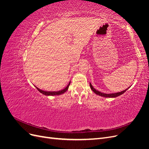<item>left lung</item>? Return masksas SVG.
<instances>
[{
    "mask_svg": "<svg viewBox=\"0 0 149 149\" xmlns=\"http://www.w3.org/2000/svg\"><path fill=\"white\" fill-rule=\"evenodd\" d=\"M90 88H91V90H92V91H93L94 93H96V94H97V95H99V96H102V97H118V96L121 95V94H123V93H124L128 89V88H128L127 89H126L124 90V91H121V92H119V93H111V94H106V93H101V92H100V91H98L97 90L94 89V88L93 87V86L91 85V83H90Z\"/></svg>",
    "mask_w": 149,
    "mask_h": 149,
    "instance_id": "obj_1",
    "label": "left lung"
}]
</instances>
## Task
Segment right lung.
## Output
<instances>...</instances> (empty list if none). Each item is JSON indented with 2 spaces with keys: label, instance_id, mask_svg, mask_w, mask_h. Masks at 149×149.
Returning a JSON list of instances; mask_svg holds the SVG:
<instances>
[{
  "label": "right lung",
  "instance_id": "right-lung-1",
  "mask_svg": "<svg viewBox=\"0 0 149 149\" xmlns=\"http://www.w3.org/2000/svg\"><path fill=\"white\" fill-rule=\"evenodd\" d=\"M70 83H71V81H70L69 84H68L67 86L64 89H62V90H61V91H43V90L40 89L37 87H36V88L38 89V91L39 92L42 93L43 94H44V95H46V96H58V95H60V94L65 93L67 91L68 89V88H69V86L70 85Z\"/></svg>",
  "mask_w": 149,
  "mask_h": 149
}]
</instances>
